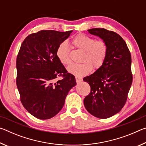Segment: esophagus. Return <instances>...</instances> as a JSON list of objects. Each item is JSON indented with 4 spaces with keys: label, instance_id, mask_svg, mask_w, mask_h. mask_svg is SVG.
Segmentation results:
<instances>
[{
    "label": "esophagus",
    "instance_id": "esophagus-1",
    "mask_svg": "<svg viewBox=\"0 0 146 146\" xmlns=\"http://www.w3.org/2000/svg\"><path fill=\"white\" fill-rule=\"evenodd\" d=\"M75 79H76V82L78 83V82H80L82 80V78H80V77H78V76H76L75 77Z\"/></svg>",
    "mask_w": 146,
    "mask_h": 146
}]
</instances>
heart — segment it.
<instances>
[{
  "label": "heart",
  "instance_id": "heart-1",
  "mask_svg": "<svg viewBox=\"0 0 146 146\" xmlns=\"http://www.w3.org/2000/svg\"><path fill=\"white\" fill-rule=\"evenodd\" d=\"M73 44L76 48L84 51L81 64H72L67 68L70 73L76 76H83L90 73L93 69H98L104 62L108 52L106 44L103 40H95L93 38L84 34L76 36ZM56 55L60 62L68 65L71 62L68 43L64 41L56 49Z\"/></svg>",
  "mask_w": 146,
  "mask_h": 146
}]
</instances>
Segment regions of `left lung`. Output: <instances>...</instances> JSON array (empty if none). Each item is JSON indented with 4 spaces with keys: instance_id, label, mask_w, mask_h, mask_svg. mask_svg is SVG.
I'll return each mask as SVG.
<instances>
[{
    "instance_id": "1",
    "label": "left lung",
    "mask_w": 146,
    "mask_h": 146,
    "mask_svg": "<svg viewBox=\"0 0 146 146\" xmlns=\"http://www.w3.org/2000/svg\"><path fill=\"white\" fill-rule=\"evenodd\" d=\"M88 31L103 40L108 52L102 66L83 78L91 87L84 104L94 117L108 118L119 112L126 102L133 81L131 56L125 42L115 32L104 28Z\"/></svg>"
}]
</instances>
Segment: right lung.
<instances>
[{
  "label": "right lung",
  "instance_id": "right-lung-1",
  "mask_svg": "<svg viewBox=\"0 0 146 146\" xmlns=\"http://www.w3.org/2000/svg\"><path fill=\"white\" fill-rule=\"evenodd\" d=\"M72 31L42 30L29 35L21 44L16 63L17 86L24 107L39 119L57 114L76 84L56 55L59 44ZM59 76L63 78L54 83Z\"/></svg>",
  "mask_w": 146,
  "mask_h": 146
}]
</instances>
